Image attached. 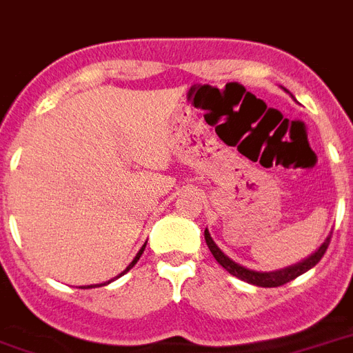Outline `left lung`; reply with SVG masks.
Returning a JSON list of instances; mask_svg holds the SVG:
<instances>
[{
    "label": "left lung",
    "instance_id": "left-lung-1",
    "mask_svg": "<svg viewBox=\"0 0 353 353\" xmlns=\"http://www.w3.org/2000/svg\"><path fill=\"white\" fill-rule=\"evenodd\" d=\"M330 238H332V232L326 236V240L321 243V247H319L317 251L312 252L310 256L301 260V262L293 263V265H288V268L284 269H276V271H254V269H249L245 268V265L236 263L234 260H231V258L227 256L225 252L216 245V241L212 240L209 229H205V241H207V245H209L212 256L216 258V262L220 263L225 271H229L232 276H236V279L243 280L247 284L260 285V288H279V285L288 284L291 280H295L296 276H301L302 273H306V271H310L312 268H315V265L321 262V258L324 256L326 249H328Z\"/></svg>",
    "mask_w": 353,
    "mask_h": 353
}]
</instances>
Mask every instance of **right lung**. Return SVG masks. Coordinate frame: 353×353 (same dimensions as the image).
I'll list each match as a JSON object with an SVG mask.
<instances>
[{
    "label": "right lung",
    "instance_id": "obj_1",
    "mask_svg": "<svg viewBox=\"0 0 353 353\" xmlns=\"http://www.w3.org/2000/svg\"><path fill=\"white\" fill-rule=\"evenodd\" d=\"M144 247H146V243H144V245L141 247V249H139V252H137V254H135V258H133L132 262H130V265H128V268L124 269V271H122V273L119 274V276H122V274H124V273H128V271H130V269H132L133 265H135V263H137V260H139V258H141V254H143ZM119 276H115V279H119ZM115 279H113V280H115ZM110 282H112V280H108V282H104V284H93V285H88V288H84V290H90V288H97V285H106V284H110Z\"/></svg>",
    "mask_w": 353,
    "mask_h": 353
}]
</instances>
